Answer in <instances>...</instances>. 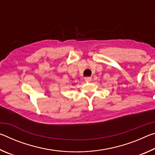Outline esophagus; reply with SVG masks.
<instances>
[{
    "label": "esophagus",
    "mask_w": 155,
    "mask_h": 155,
    "mask_svg": "<svg viewBox=\"0 0 155 155\" xmlns=\"http://www.w3.org/2000/svg\"><path fill=\"white\" fill-rule=\"evenodd\" d=\"M84 79H85L86 82H90V81H91V77H85Z\"/></svg>",
    "instance_id": "1"
}]
</instances>
